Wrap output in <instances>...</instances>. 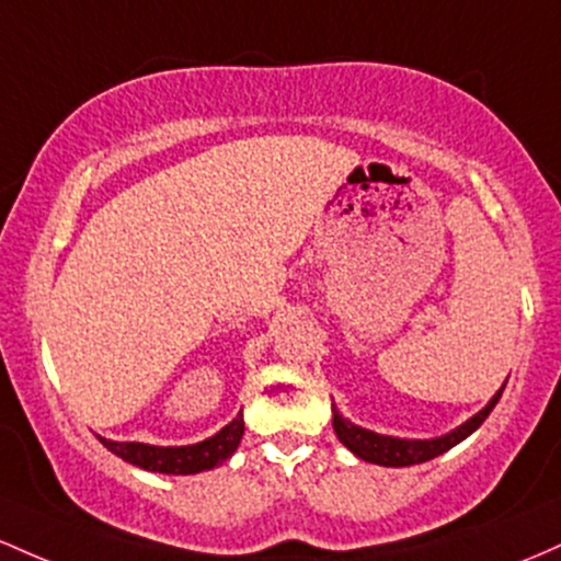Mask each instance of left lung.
Returning <instances> with one entry per match:
<instances>
[{
	"mask_svg": "<svg viewBox=\"0 0 561 561\" xmlns=\"http://www.w3.org/2000/svg\"><path fill=\"white\" fill-rule=\"evenodd\" d=\"M503 387H506V383H503ZM503 387L499 389V394H495V398L490 400L480 413H477V416H471L467 424H461L458 430H453L450 434H445V437H437V439H400V437H387V434L363 430V426L352 424V421L344 419L342 413L336 411V405H333V432H336V437L342 439L355 456H360L363 461L379 463V467H413V463H424V461H432V458L443 456V453L450 450L453 445H458L461 439H467L471 432L480 430L482 421L490 416L495 402L501 400Z\"/></svg>",
	"mask_w": 561,
	"mask_h": 561,
	"instance_id": "8db88e82",
	"label": "left lung"
}]
</instances>
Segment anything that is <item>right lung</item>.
<instances>
[{
  "label": "right lung",
  "instance_id": "1",
  "mask_svg": "<svg viewBox=\"0 0 561 561\" xmlns=\"http://www.w3.org/2000/svg\"><path fill=\"white\" fill-rule=\"evenodd\" d=\"M243 437V413H238L225 430L198 445H185V448H156L145 443H113V439L100 437L111 453H116L124 461L148 471H161V474H196L219 467L222 461L236 453Z\"/></svg>",
  "mask_w": 561,
  "mask_h": 561
}]
</instances>
